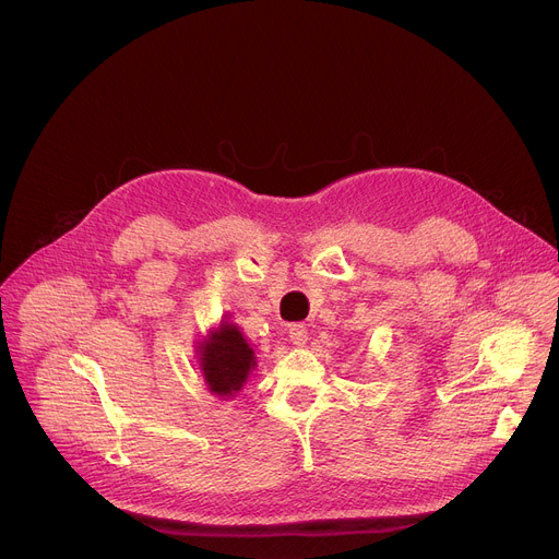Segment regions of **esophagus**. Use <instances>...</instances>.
I'll return each instance as SVG.
<instances>
[{"label":"esophagus","instance_id":"obj_1","mask_svg":"<svg viewBox=\"0 0 559 559\" xmlns=\"http://www.w3.org/2000/svg\"><path fill=\"white\" fill-rule=\"evenodd\" d=\"M288 333H290L293 345H307V340H309V331H307V326H305V324H299V322L290 324V326H288Z\"/></svg>","mask_w":559,"mask_h":559}]
</instances>
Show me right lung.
Segmentation results:
<instances>
[{"label": "right lung", "instance_id": "add662e5", "mask_svg": "<svg viewBox=\"0 0 559 559\" xmlns=\"http://www.w3.org/2000/svg\"><path fill=\"white\" fill-rule=\"evenodd\" d=\"M254 367V352L235 324L207 337L201 347V369L210 392L217 396H233L241 390L250 369Z\"/></svg>", "mask_w": 559, "mask_h": 559}]
</instances>
